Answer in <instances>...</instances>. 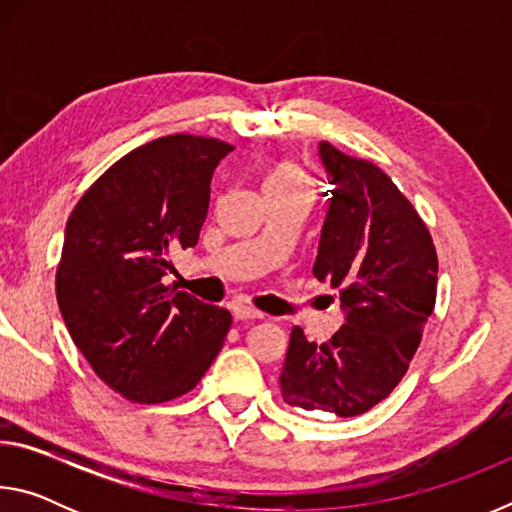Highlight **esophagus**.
Masks as SVG:
<instances>
[{
	"mask_svg": "<svg viewBox=\"0 0 512 512\" xmlns=\"http://www.w3.org/2000/svg\"><path fill=\"white\" fill-rule=\"evenodd\" d=\"M232 311H235L237 320H262L264 318L262 311H257L253 307H246V305H235V307H232Z\"/></svg>",
	"mask_w": 512,
	"mask_h": 512,
	"instance_id": "esophagus-1",
	"label": "esophagus"
}]
</instances>
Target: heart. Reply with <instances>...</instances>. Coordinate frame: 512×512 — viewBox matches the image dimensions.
I'll use <instances>...</instances> for the list:
<instances>
[{"label": "heart", "mask_w": 512, "mask_h": 512, "mask_svg": "<svg viewBox=\"0 0 512 512\" xmlns=\"http://www.w3.org/2000/svg\"><path fill=\"white\" fill-rule=\"evenodd\" d=\"M277 189H307L305 171L291 160L277 162L264 180V192H277Z\"/></svg>", "instance_id": "b5f03b06"}]
</instances>
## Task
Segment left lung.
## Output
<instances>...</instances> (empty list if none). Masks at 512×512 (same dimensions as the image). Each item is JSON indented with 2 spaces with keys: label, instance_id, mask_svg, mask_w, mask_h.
Segmentation results:
<instances>
[{
  "label": "left lung",
  "instance_id": "left-lung-1",
  "mask_svg": "<svg viewBox=\"0 0 512 512\" xmlns=\"http://www.w3.org/2000/svg\"><path fill=\"white\" fill-rule=\"evenodd\" d=\"M327 212L314 273L339 289L343 325L325 343L293 327L284 402L352 418L400 384L436 305L438 257L427 225L377 164L318 144Z\"/></svg>",
  "mask_w": 512,
  "mask_h": 512
}]
</instances>
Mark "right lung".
I'll use <instances>...</instances> for the list:
<instances>
[{"instance_id":"1","label":"right lung","mask_w":512,"mask_h":512,"mask_svg":"<svg viewBox=\"0 0 512 512\" xmlns=\"http://www.w3.org/2000/svg\"><path fill=\"white\" fill-rule=\"evenodd\" d=\"M230 151L214 137L153 140L112 164L67 221L60 314L92 370L131 402L192 391L230 332V311L164 284L173 250L198 244Z\"/></svg>"}]
</instances>
